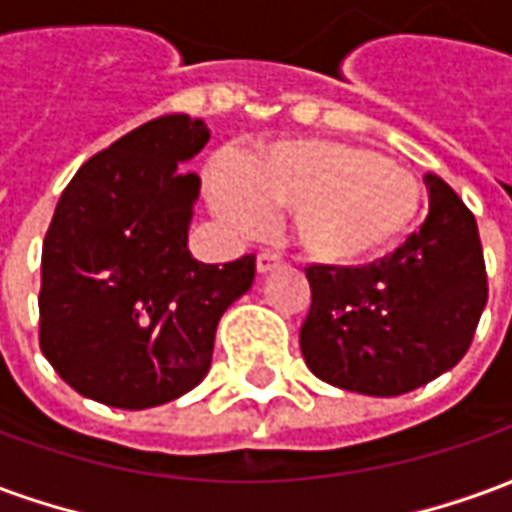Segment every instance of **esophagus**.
<instances>
[{
  "label": "esophagus",
  "mask_w": 512,
  "mask_h": 512,
  "mask_svg": "<svg viewBox=\"0 0 512 512\" xmlns=\"http://www.w3.org/2000/svg\"><path fill=\"white\" fill-rule=\"evenodd\" d=\"M255 266H257V274H268V271H274V268L282 266V257L271 255V252H260Z\"/></svg>",
  "instance_id": "1"
}]
</instances>
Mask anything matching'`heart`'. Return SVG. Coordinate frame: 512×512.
<instances>
[{
  "label": "heart",
  "mask_w": 512,
  "mask_h": 512,
  "mask_svg": "<svg viewBox=\"0 0 512 512\" xmlns=\"http://www.w3.org/2000/svg\"><path fill=\"white\" fill-rule=\"evenodd\" d=\"M213 211L252 227L260 205L293 211L304 255L329 266H359L392 252L417 222L422 189L406 169L359 145L329 139L277 142L246 158L238 178H211Z\"/></svg>",
  "instance_id": "obj_1"
}]
</instances>
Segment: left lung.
Listing matches in <instances>:
<instances>
[{"label":"left lung","mask_w":512,"mask_h":512,"mask_svg":"<svg viewBox=\"0 0 512 512\" xmlns=\"http://www.w3.org/2000/svg\"><path fill=\"white\" fill-rule=\"evenodd\" d=\"M430 211L419 233L362 268L310 266L304 362L326 384L373 397L406 395L447 373L472 345L488 301L472 211L425 175Z\"/></svg>","instance_id":"left-lung-1"}]
</instances>
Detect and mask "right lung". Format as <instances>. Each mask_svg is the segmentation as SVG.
Returning <instances> with one entry per match:
<instances>
[{
    "instance_id": "obj_1",
    "label": "right lung",
    "mask_w": 512,
    "mask_h": 512,
    "mask_svg": "<svg viewBox=\"0 0 512 512\" xmlns=\"http://www.w3.org/2000/svg\"><path fill=\"white\" fill-rule=\"evenodd\" d=\"M211 131L164 115L95 153L62 191L40 260V351L79 395L153 408L211 370L224 310L255 255L208 266L189 252L200 178L183 172Z\"/></svg>"
}]
</instances>
